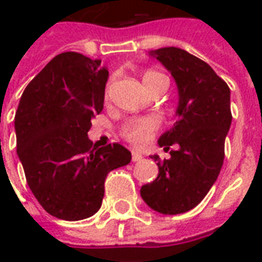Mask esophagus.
<instances>
[{
  "instance_id": "34e87169",
  "label": "esophagus",
  "mask_w": 262,
  "mask_h": 262,
  "mask_svg": "<svg viewBox=\"0 0 262 262\" xmlns=\"http://www.w3.org/2000/svg\"><path fill=\"white\" fill-rule=\"evenodd\" d=\"M143 159V156L140 153H137V151H132V161L133 163H137V161H140Z\"/></svg>"
}]
</instances>
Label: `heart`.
<instances>
[{"label": "heart", "mask_w": 262, "mask_h": 262, "mask_svg": "<svg viewBox=\"0 0 262 262\" xmlns=\"http://www.w3.org/2000/svg\"><path fill=\"white\" fill-rule=\"evenodd\" d=\"M160 77H163L161 73L148 70L144 74L142 75V81L144 86H147L148 84H151L154 80H157ZM109 88L111 85H106L105 88V98H108ZM160 127V120L154 116H148V118H140V119H135L127 122L122 126L120 129V135L125 139L126 142L130 143L132 146L136 147H142L144 144H147L151 137H153L154 132Z\"/></svg>", "instance_id": "heart-1"}]
</instances>
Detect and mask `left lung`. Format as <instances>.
Returning a JSON list of instances; mask_svg holds the SVG:
<instances>
[{
  "label": "left lung",
  "instance_id": "obj_1",
  "mask_svg": "<svg viewBox=\"0 0 262 262\" xmlns=\"http://www.w3.org/2000/svg\"><path fill=\"white\" fill-rule=\"evenodd\" d=\"M150 54L174 77L180 102L176 125L159 139L171 157L151 156L159 176L143 185L140 195L156 212L185 213L206 196L222 170L231 125L230 88L208 63L182 49L163 48Z\"/></svg>",
  "mask_w": 262,
  "mask_h": 262
}]
</instances>
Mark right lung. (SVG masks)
I'll list each match as a JSON object with an SVG mask.
<instances>
[{
	"mask_svg": "<svg viewBox=\"0 0 262 262\" xmlns=\"http://www.w3.org/2000/svg\"><path fill=\"white\" fill-rule=\"evenodd\" d=\"M108 75L101 60L66 52L20 97L16 153L32 193L54 217L75 222L97 213L108 172L130 163L122 144L98 148L88 139L91 119L103 109Z\"/></svg>",
	"mask_w": 262,
	"mask_h": 262,
	"instance_id": "obj_1",
	"label": "right lung"
}]
</instances>
